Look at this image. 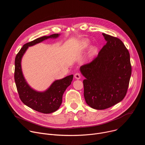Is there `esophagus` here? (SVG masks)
<instances>
[{"label": "esophagus", "instance_id": "obj_1", "mask_svg": "<svg viewBox=\"0 0 145 145\" xmlns=\"http://www.w3.org/2000/svg\"><path fill=\"white\" fill-rule=\"evenodd\" d=\"M74 78H75L76 79L78 80V79H80V78H81V75H80V74L79 73H76L74 74Z\"/></svg>", "mask_w": 145, "mask_h": 145}]
</instances>
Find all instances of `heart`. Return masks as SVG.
<instances>
[{
  "instance_id": "1",
  "label": "heart",
  "mask_w": 145,
  "mask_h": 145,
  "mask_svg": "<svg viewBox=\"0 0 145 145\" xmlns=\"http://www.w3.org/2000/svg\"><path fill=\"white\" fill-rule=\"evenodd\" d=\"M88 45V42H86V44H85V46H87ZM96 49H95V48H94V49H92V52H93V53H95V52H96Z\"/></svg>"
}]
</instances>
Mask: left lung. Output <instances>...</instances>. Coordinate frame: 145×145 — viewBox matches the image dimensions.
Returning <instances> with one entry per match:
<instances>
[{
  "instance_id": "left-lung-1",
  "label": "left lung",
  "mask_w": 145,
  "mask_h": 145,
  "mask_svg": "<svg viewBox=\"0 0 145 145\" xmlns=\"http://www.w3.org/2000/svg\"><path fill=\"white\" fill-rule=\"evenodd\" d=\"M107 41L97 56L82 65L84 96L87 104L96 110H105L125 97L131 74L129 50L122 41L103 33Z\"/></svg>"
}]
</instances>
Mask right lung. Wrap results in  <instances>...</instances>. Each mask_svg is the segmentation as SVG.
I'll use <instances>...</instances> for the list:
<instances>
[{"instance_id": "1", "label": "right lung", "mask_w": 145, "mask_h": 145, "mask_svg": "<svg viewBox=\"0 0 145 145\" xmlns=\"http://www.w3.org/2000/svg\"><path fill=\"white\" fill-rule=\"evenodd\" d=\"M59 34L44 36L25 44L16 54L15 59L14 79L21 101L29 107L38 112L50 114L57 111L62 103L63 95L73 80V75L68 76L54 81L44 92H38L31 88L26 81L21 68V59L29 46L42 42L49 38H56Z\"/></svg>"}]
</instances>
